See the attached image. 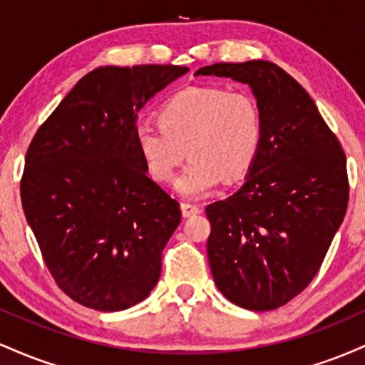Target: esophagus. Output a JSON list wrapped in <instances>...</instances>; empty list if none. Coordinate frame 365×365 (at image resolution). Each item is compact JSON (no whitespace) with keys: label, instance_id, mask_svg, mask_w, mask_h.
I'll list each match as a JSON object with an SVG mask.
<instances>
[{"label":"esophagus","instance_id":"34e87169","mask_svg":"<svg viewBox=\"0 0 365 365\" xmlns=\"http://www.w3.org/2000/svg\"><path fill=\"white\" fill-rule=\"evenodd\" d=\"M182 215L188 217V216H195L200 212V206H197V204H190V202H182Z\"/></svg>","mask_w":365,"mask_h":365}]
</instances>
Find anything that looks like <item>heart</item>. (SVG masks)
Here are the masks:
<instances>
[{
    "label": "heart",
    "instance_id": "1",
    "mask_svg": "<svg viewBox=\"0 0 365 365\" xmlns=\"http://www.w3.org/2000/svg\"><path fill=\"white\" fill-rule=\"evenodd\" d=\"M262 135L257 99L225 87H188L163 104L159 123L144 121L135 130L140 156L158 182L175 177L187 149L190 161L175 188L188 199L211 194L223 177H244L257 159Z\"/></svg>",
    "mask_w": 365,
    "mask_h": 365
}]
</instances>
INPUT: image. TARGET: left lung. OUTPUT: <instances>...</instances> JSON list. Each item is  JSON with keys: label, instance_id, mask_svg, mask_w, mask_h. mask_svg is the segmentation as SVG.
Listing matches in <instances>:
<instances>
[{"label": "left lung", "instance_id": "1", "mask_svg": "<svg viewBox=\"0 0 365 365\" xmlns=\"http://www.w3.org/2000/svg\"><path fill=\"white\" fill-rule=\"evenodd\" d=\"M195 75L247 83L261 106L262 144L244 185L206 207L207 259L230 302L273 311L312 282L345 217V153L307 91L274 63H215Z\"/></svg>", "mask_w": 365, "mask_h": 365}]
</instances>
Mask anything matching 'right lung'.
<instances>
[{
	"label": "right lung",
	"mask_w": 365,
	"mask_h": 365,
	"mask_svg": "<svg viewBox=\"0 0 365 365\" xmlns=\"http://www.w3.org/2000/svg\"><path fill=\"white\" fill-rule=\"evenodd\" d=\"M187 66H99L41 125L20 197L54 282L75 302L116 312L161 274L180 204L148 177L135 140L144 104Z\"/></svg>",
	"instance_id": "obj_1"
}]
</instances>
